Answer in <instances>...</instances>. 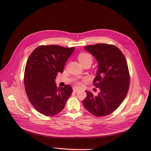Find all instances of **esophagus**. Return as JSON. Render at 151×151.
Wrapping results in <instances>:
<instances>
[{"mask_svg":"<svg viewBox=\"0 0 151 151\" xmlns=\"http://www.w3.org/2000/svg\"><path fill=\"white\" fill-rule=\"evenodd\" d=\"M80 90L79 89H77V88H74V89H73V91H74V92H75V93H77Z\"/></svg>","mask_w":151,"mask_h":151,"instance_id":"34e87169","label":"esophagus"}]
</instances>
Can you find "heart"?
Here are the masks:
<instances>
[{
	"label": "heart",
	"instance_id": "1",
	"mask_svg": "<svg viewBox=\"0 0 151 151\" xmlns=\"http://www.w3.org/2000/svg\"><path fill=\"white\" fill-rule=\"evenodd\" d=\"M78 59H79V62H81V63H83L86 62H91V63H92V60H93L92 57H91V55L89 53H80L78 56ZM77 85L81 86V83H77Z\"/></svg>",
	"mask_w": 151,
	"mask_h": 151
}]
</instances>
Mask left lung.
<instances>
[{
	"label": "left lung",
	"instance_id": "8db88e82",
	"mask_svg": "<svg viewBox=\"0 0 151 151\" xmlns=\"http://www.w3.org/2000/svg\"><path fill=\"white\" fill-rule=\"evenodd\" d=\"M84 49L97 60L98 68L94 85L100 90L97 96L86 91V109L98 117L106 116L119 107L129 90L130 77L126 59L120 50L111 45L98 43Z\"/></svg>",
	"mask_w": 151,
	"mask_h": 151
}]
</instances>
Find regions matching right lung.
<instances>
[{"instance_id":"add662e5","label":"right lung","mask_w":151,"mask_h":151,"mask_svg":"<svg viewBox=\"0 0 151 151\" xmlns=\"http://www.w3.org/2000/svg\"><path fill=\"white\" fill-rule=\"evenodd\" d=\"M75 48L42 45L34 50L26 62L24 83L30 103L47 116L57 115L64 108L72 93L69 85L57 88L58 72L62 73Z\"/></svg>"}]
</instances>
